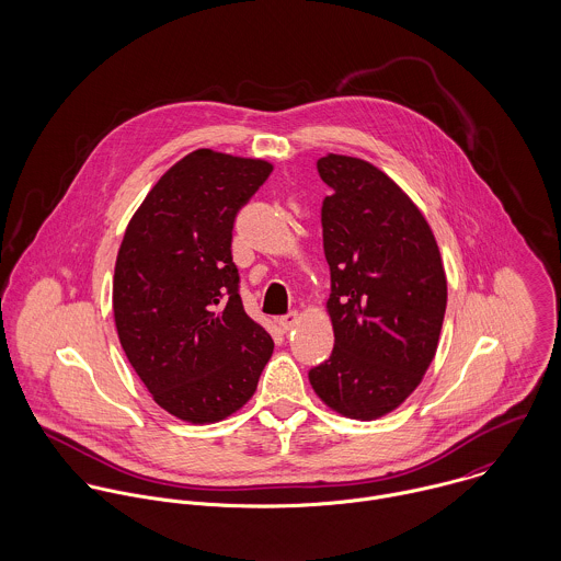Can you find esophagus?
<instances>
[{"instance_id":"34e87169","label":"esophagus","mask_w":561,"mask_h":561,"mask_svg":"<svg viewBox=\"0 0 561 561\" xmlns=\"http://www.w3.org/2000/svg\"><path fill=\"white\" fill-rule=\"evenodd\" d=\"M296 321H298V313H296V311H294V313H287V316L278 318V328H280L283 332H289V330L296 325Z\"/></svg>"}]
</instances>
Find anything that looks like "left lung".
Segmentation results:
<instances>
[{
    "label": "left lung",
    "mask_w": 561,
    "mask_h": 561,
    "mask_svg": "<svg viewBox=\"0 0 561 561\" xmlns=\"http://www.w3.org/2000/svg\"><path fill=\"white\" fill-rule=\"evenodd\" d=\"M318 172L332 187L321 227L334 350L309 380L334 412L371 421L403 403L434 360L447 276L425 216L389 174L334 153Z\"/></svg>",
    "instance_id": "1"
}]
</instances>
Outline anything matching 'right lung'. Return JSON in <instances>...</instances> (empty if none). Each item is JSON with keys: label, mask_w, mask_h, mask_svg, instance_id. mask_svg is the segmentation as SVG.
<instances>
[{"label": "right lung", "mask_w": 561, "mask_h": 561, "mask_svg": "<svg viewBox=\"0 0 561 561\" xmlns=\"http://www.w3.org/2000/svg\"><path fill=\"white\" fill-rule=\"evenodd\" d=\"M270 172V161L192 151L161 174L118 248L121 345L153 400L181 421L238 412L274 352L243 311L231 254L236 216Z\"/></svg>", "instance_id": "right-lung-1"}]
</instances>
